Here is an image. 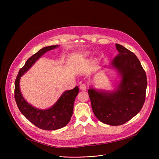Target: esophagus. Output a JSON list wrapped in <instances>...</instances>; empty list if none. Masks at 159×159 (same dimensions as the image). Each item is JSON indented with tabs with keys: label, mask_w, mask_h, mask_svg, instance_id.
Returning a JSON list of instances; mask_svg holds the SVG:
<instances>
[{
	"label": "esophagus",
	"mask_w": 159,
	"mask_h": 159,
	"mask_svg": "<svg viewBox=\"0 0 159 159\" xmlns=\"http://www.w3.org/2000/svg\"><path fill=\"white\" fill-rule=\"evenodd\" d=\"M79 88H80V89L82 91H85L86 90V88H87L86 84H81Z\"/></svg>",
	"instance_id": "1"
}]
</instances>
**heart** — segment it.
Wrapping results in <instances>:
<instances>
[{
    "mask_svg": "<svg viewBox=\"0 0 159 159\" xmlns=\"http://www.w3.org/2000/svg\"><path fill=\"white\" fill-rule=\"evenodd\" d=\"M84 55H85V56H87V55H88V53H86Z\"/></svg>",
    "mask_w": 159,
    "mask_h": 159,
    "instance_id": "b5f03b06",
    "label": "heart"
}]
</instances>
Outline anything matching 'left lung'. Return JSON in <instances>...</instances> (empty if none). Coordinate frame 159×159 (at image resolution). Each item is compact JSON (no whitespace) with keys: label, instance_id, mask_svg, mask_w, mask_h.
<instances>
[{"label":"left lung","instance_id":"left-lung-1","mask_svg":"<svg viewBox=\"0 0 159 159\" xmlns=\"http://www.w3.org/2000/svg\"><path fill=\"white\" fill-rule=\"evenodd\" d=\"M119 53L111 66L117 70L121 80L112 91L88 89L91 107L96 117L111 126H119L131 119L143 107L147 88L146 74L137 56L119 44Z\"/></svg>","mask_w":159,"mask_h":159}]
</instances>
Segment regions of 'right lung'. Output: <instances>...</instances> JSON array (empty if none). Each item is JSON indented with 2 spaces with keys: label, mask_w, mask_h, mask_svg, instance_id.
Wrapping results in <instances>:
<instances>
[{
  "label": "right lung",
  "mask_w": 159,
  "mask_h": 159,
  "mask_svg": "<svg viewBox=\"0 0 159 159\" xmlns=\"http://www.w3.org/2000/svg\"><path fill=\"white\" fill-rule=\"evenodd\" d=\"M59 46H46L29 58L20 69L15 82V99L20 111L30 122L44 130H56L66 126L70 121L73 111L75 99L79 93V87L66 91L57 102L47 110H39L26 102L20 89V77L46 52Z\"/></svg>",
  "instance_id": "obj_1"
}]
</instances>
